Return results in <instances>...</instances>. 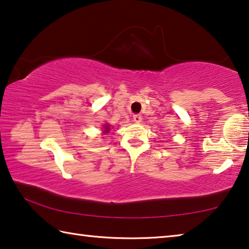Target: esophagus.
<instances>
[{
    "instance_id": "esophagus-1",
    "label": "esophagus",
    "mask_w": 249,
    "mask_h": 249,
    "mask_svg": "<svg viewBox=\"0 0 249 249\" xmlns=\"http://www.w3.org/2000/svg\"><path fill=\"white\" fill-rule=\"evenodd\" d=\"M142 120V115H140V114H136V115L133 116V121L135 122V123H141Z\"/></svg>"
}]
</instances>
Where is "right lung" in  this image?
Segmentation results:
<instances>
[{"label": "right lung", "mask_w": 249, "mask_h": 249, "mask_svg": "<svg viewBox=\"0 0 249 249\" xmlns=\"http://www.w3.org/2000/svg\"><path fill=\"white\" fill-rule=\"evenodd\" d=\"M109 132V126L107 125V124H105L104 125V130H103V133H108Z\"/></svg>", "instance_id": "right-lung-1"}]
</instances>
